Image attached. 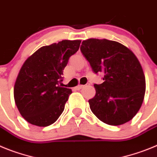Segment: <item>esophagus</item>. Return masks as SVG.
<instances>
[{
	"instance_id": "34e87169",
	"label": "esophagus",
	"mask_w": 157,
	"mask_h": 157,
	"mask_svg": "<svg viewBox=\"0 0 157 157\" xmlns=\"http://www.w3.org/2000/svg\"><path fill=\"white\" fill-rule=\"evenodd\" d=\"M84 87V85H81V84H80V85H78L77 87H76V89H77V90H80V89L83 88Z\"/></svg>"
}]
</instances>
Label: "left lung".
<instances>
[{"label": "left lung", "mask_w": 157, "mask_h": 157, "mask_svg": "<svg viewBox=\"0 0 157 157\" xmlns=\"http://www.w3.org/2000/svg\"><path fill=\"white\" fill-rule=\"evenodd\" d=\"M93 72L104 74L94 84L95 95L90 108L101 121L118 126L131 121L142 106L145 93L143 70L133 52L119 42L90 38L80 46Z\"/></svg>", "instance_id": "left-lung-1"}]
</instances>
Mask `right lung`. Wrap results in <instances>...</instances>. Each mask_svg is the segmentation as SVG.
<instances>
[{"instance_id": "add662e5", "label": "right lung", "mask_w": 157, "mask_h": 157, "mask_svg": "<svg viewBox=\"0 0 157 157\" xmlns=\"http://www.w3.org/2000/svg\"><path fill=\"white\" fill-rule=\"evenodd\" d=\"M80 40H63L43 46L27 58L14 85V98L19 113L29 124L47 127L56 122L72 93L63 87L62 75Z\"/></svg>"}]
</instances>
